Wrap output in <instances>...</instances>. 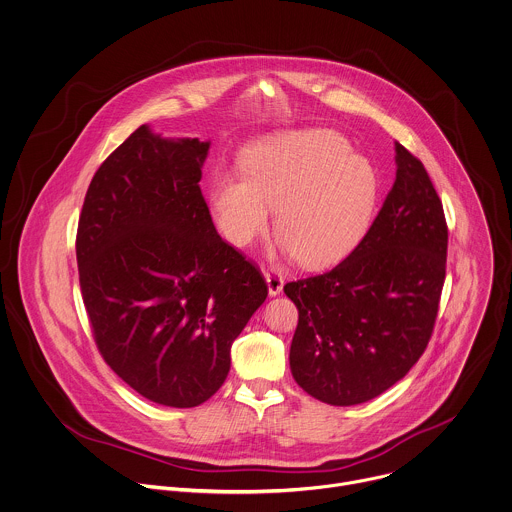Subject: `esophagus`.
<instances>
[{"instance_id": "1", "label": "esophagus", "mask_w": 512, "mask_h": 512, "mask_svg": "<svg viewBox=\"0 0 512 512\" xmlns=\"http://www.w3.org/2000/svg\"><path fill=\"white\" fill-rule=\"evenodd\" d=\"M264 278H266V284H268V294L270 296H278L284 288V276L276 270H266L264 272Z\"/></svg>"}]
</instances>
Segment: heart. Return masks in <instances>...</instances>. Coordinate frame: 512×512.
<instances>
[{
	"label": "heart",
	"mask_w": 512,
	"mask_h": 512,
	"mask_svg": "<svg viewBox=\"0 0 512 512\" xmlns=\"http://www.w3.org/2000/svg\"><path fill=\"white\" fill-rule=\"evenodd\" d=\"M242 171H216L208 202L224 238L248 246L276 206V250L322 268L365 236L379 198V174L336 131L284 133L252 145Z\"/></svg>",
	"instance_id": "obj_1"
}]
</instances>
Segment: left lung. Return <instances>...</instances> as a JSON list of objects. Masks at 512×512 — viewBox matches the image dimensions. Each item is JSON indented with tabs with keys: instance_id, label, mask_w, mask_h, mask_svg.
<instances>
[{
	"instance_id": "1",
	"label": "left lung",
	"mask_w": 512,
	"mask_h": 512,
	"mask_svg": "<svg viewBox=\"0 0 512 512\" xmlns=\"http://www.w3.org/2000/svg\"><path fill=\"white\" fill-rule=\"evenodd\" d=\"M395 182L355 250L326 274L290 282L296 383L330 405L365 403L417 363L431 340L447 264V222L425 171L395 143Z\"/></svg>"
}]
</instances>
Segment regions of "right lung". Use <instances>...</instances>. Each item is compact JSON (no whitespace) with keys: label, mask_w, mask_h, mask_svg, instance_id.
<instances>
[{"label":"right lung","mask_w":512,"mask_h":512,"mask_svg":"<svg viewBox=\"0 0 512 512\" xmlns=\"http://www.w3.org/2000/svg\"><path fill=\"white\" fill-rule=\"evenodd\" d=\"M210 143L141 125L95 172L77 228L83 304L107 365L145 399L196 407L264 304L260 270L220 238L200 192Z\"/></svg>","instance_id":"1"}]
</instances>
